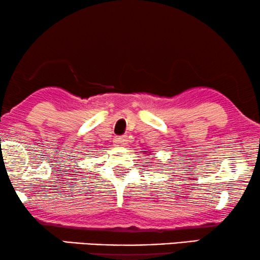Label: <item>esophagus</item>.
Instances as JSON below:
<instances>
[{
	"instance_id": "esophagus-1",
	"label": "esophagus",
	"mask_w": 260,
	"mask_h": 260,
	"mask_svg": "<svg viewBox=\"0 0 260 260\" xmlns=\"http://www.w3.org/2000/svg\"><path fill=\"white\" fill-rule=\"evenodd\" d=\"M127 142V137L126 136H119L116 138V143L118 145H125Z\"/></svg>"
}]
</instances>
